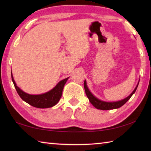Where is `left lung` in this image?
Masks as SVG:
<instances>
[{
	"label": "left lung",
	"instance_id": "obj_1",
	"mask_svg": "<svg viewBox=\"0 0 151 151\" xmlns=\"http://www.w3.org/2000/svg\"><path fill=\"white\" fill-rule=\"evenodd\" d=\"M140 81V80H139ZM139 81L136 87L134 89V91L132 92V93L130 94L129 96H128L126 98L122 99L121 101H116V102H106L101 101L98 98H96L95 96H94L93 94H92L91 92L89 90L87 85H86V81L85 80V83H84V87H85V93L86 96H87L89 101L91 102V103L93 104V105L97 109L100 110H111V109H119L120 107H121L122 105L127 103V102L131 99V97L132 96L135 91H136L137 88L138 87V85H139Z\"/></svg>",
	"mask_w": 151,
	"mask_h": 151
}]
</instances>
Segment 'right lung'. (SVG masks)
Here are the masks:
<instances>
[{
  "label": "right lung",
  "instance_id": "1",
  "mask_svg": "<svg viewBox=\"0 0 151 151\" xmlns=\"http://www.w3.org/2000/svg\"><path fill=\"white\" fill-rule=\"evenodd\" d=\"M11 77L14 87L20 98L30 105L39 109L50 108V107L54 106L58 103L62 96L64 86L68 79V77L60 81L54 88L45 93L40 94H30L26 93L22 91L19 86H17L12 73Z\"/></svg>",
  "mask_w": 151,
  "mask_h": 151
}]
</instances>
